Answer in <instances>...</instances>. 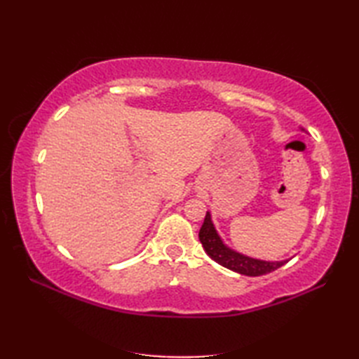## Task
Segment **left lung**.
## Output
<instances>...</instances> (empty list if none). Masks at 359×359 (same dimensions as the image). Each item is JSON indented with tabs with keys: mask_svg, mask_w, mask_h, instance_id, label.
Masks as SVG:
<instances>
[{
	"mask_svg": "<svg viewBox=\"0 0 359 359\" xmlns=\"http://www.w3.org/2000/svg\"><path fill=\"white\" fill-rule=\"evenodd\" d=\"M199 239L203 250L207 251V255L212 261H216L228 270L245 274V276H262V274L271 273L287 264V261H261V259L245 256L226 247L222 238L219 236L215 224H212L210 211H207V216H205L203 225L199 231Z\"/></svg>",
	"mask_w": 359,
	"mask_h": 359,
	"instance_id": "1",
	"label": "left lung"
}]
</instances>
